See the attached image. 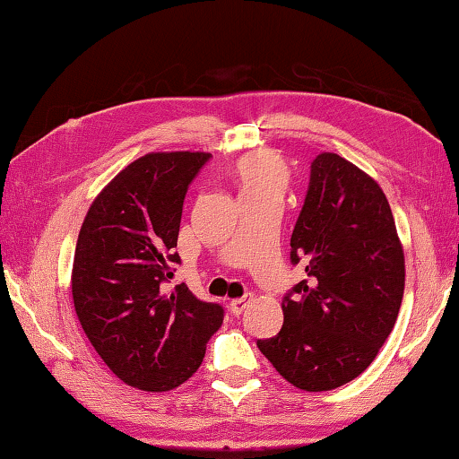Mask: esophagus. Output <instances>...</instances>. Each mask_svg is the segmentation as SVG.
I'll return each mask as SVG.
<instances>
[{"mask_svg": "<svg viewBox=\"0 0 459 459\" xmlns=\"http://www.w3.org/2000/svg\"><path fill=\"white\" fill-rule=\"evenodd\" d=\"M247 304H249V298L246 296V298H238V299H231L230 301V311L233 316H239L241 311H244L246 307H247Z\"/></svg>", "mask_w": 459, "mask_h": 459, "instance_id": "34e87169", "label": "esophagus"}]
</instances>
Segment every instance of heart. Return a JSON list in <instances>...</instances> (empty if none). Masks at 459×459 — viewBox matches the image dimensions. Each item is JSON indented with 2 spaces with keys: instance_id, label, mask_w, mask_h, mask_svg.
<instances>
[{
  "instance_id": "heart-1",
  "label": "heart",
  "mask_w": 459,
  "mask_h": 459,
  "mask_svg": "<svg viewBox=\"0 0 459 459\" xmlns=\"http://www.w3.org/2000/svg\"><path fill=\"white\" fill-rule=\"evenodd\" d=\"M241 202L259 197H280L288 187L290 171L285 161L270 152H257L241 158L233 168Z\"/></svg>"
}]
</instances>
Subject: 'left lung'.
<instances>
[{"instance_id":"1","label":"left lung","mask_w":459,"mask_h":459,"mask_svg":"<svg viewBox=\"0 0 459 459\" xmlns=\"http://www.w3.org/2000/svg\"><path fill=\"white\" fill-rule=\"evenodd\" d=\"M291 262L304 264L307 280L281 301L280 333L257 348L299 390H335L376 359L403 298V246L377 181L342 155L319 153Z\"/></svg>"}]
</instances>
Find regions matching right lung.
<instances>
[{
  "instance_id": "1",
  "label": "right lung",
  "mask_w": 459,
  "mask_h": 459,
  "mask_svg": "<svg viewBox=\"0 0 459 459\" xmlns=\"http://www.w3.org/2000/svg\"><path fill=\"white\" fill-rule=\"evenodd\" d=\"M205 152H152L95 195L77 236L72 298L93 350L124 384L169 392L202 366L223 309L186 285L163 291L179 264L181 207Z\"/></svg>"
}]
</instances>
